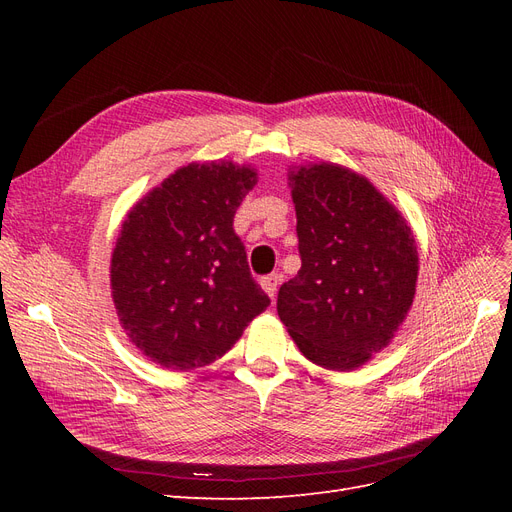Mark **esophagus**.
<instances>
[{
	"instance_id": "esophagus-1",
	"label": "esophagus",
	"mask_w": 512,
	"mask_h": 512,
	"mask_svg": "<svg viewBox=\"0 0 512 512\" xmlns=\"http://www.w3.org/2000/svg\"><path fill=\"white\" fill-rule=\"evenodd\" d=\"M277 284H280V275H277V273L265 275V277H262V280H260V286H262V290H265L271 299H275Z\"/></svg>"
}]
</instances>
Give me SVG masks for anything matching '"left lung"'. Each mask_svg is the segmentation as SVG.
I'll return each mask as SVG.
<instances>
[{"label": "left lung", "instance_id": "left-lung-1", "mask_svg": "<svg viewBox=\"0 0 512 512\" xmlns=\"http://www.w3.org/2000/svg\"><path fill=\"white\" fill-rule=\"evenodd\" d=\"M301 269L277 292V314L305 359L361 367L391 344L418 277L414 235L369 179L331 162L290 170Z\"/></svg>", "mask_w": 512, "mask_h": 512}]
</instances>
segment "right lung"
Segmentation results:
<instances>
[{"mask_svg":"<svg viewBox=\"0 0 512 512\" xmlns=\"http://www.w3.org/2000/svg\"><path fill=\"white\" fill-rule=\"evenodd\" d=\"M256 185L235 162L177 168L130 209L111 258L123 331L147 359L188 371L224 356L271 299L232 222Z\"/></svg>","mask_w":512,"mask_h":512,"instance_id":"1","label":"right lung"}]
</instances>
